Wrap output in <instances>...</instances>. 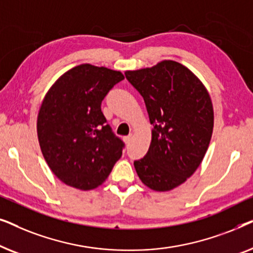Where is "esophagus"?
Segmentation results:
<instances>
[{
    "instance_id": "esophagus-1",
    "label": "esophagus",
    "mask_w": 253,
    "mask_h": 253,
    "mask_svg": "<svg viewBox=\"0 0 253 253\" xmlns=\"http://www.w3.org/2000/svg\"><path fill=\"white\" fill-rule=\"evenodd\" d=\"M132 134H129V136H126V137H124V141H126V144H129L130 143V141L131 140H132Z\"/></svg>"
}]
</instances>
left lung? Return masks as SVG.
<instances>
[{"label":"left lung","mask_w":253,"mask_h":253,"mask_svg":"<svg viewBox=\"0 0 253 253\" xmlns=\"http://www.w3.org/2000/svg\"><path fill=\"white\" fill-rule=\"evenodd\" d=\"M126 77L144 98L153 124L146 155L133 162L137 174L154 191L177 188L209 148L214 126L210 93L191 70L171 60L127 70Z\"/></svg>","instance_id":"left-lung-1"}]
</instances>
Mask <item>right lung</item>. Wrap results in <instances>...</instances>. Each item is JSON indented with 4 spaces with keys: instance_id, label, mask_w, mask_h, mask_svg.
Instances as JSON below:
<instances>
[{
    "instance_id": "right-lung-1",
    "label": "right lung",
    "mask_w": 253,
    "mask_h": 253,
    "mask_svg": "<svg viewBox=\"0 0 253 253\" xmlns=\"http://www.w3.org/2000/svg\"><path fill=\"white\" fill-rule=\"evenodd\" d=\"M123 79L121 71L85 63L64 72L44 95L38 139L48 167L64 184L98 188L122 157L124 144L106 123L101 102Z\"/></svg>"
}]
</instances>
